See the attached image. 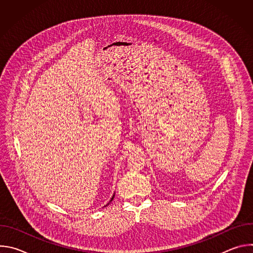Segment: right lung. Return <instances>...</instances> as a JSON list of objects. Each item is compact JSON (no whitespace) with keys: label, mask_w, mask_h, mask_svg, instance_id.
I'll list each match as a JSON object with an SVG mask.
<instances>
[{"label":"right lung","mask_w":253,"mask_h":253,"mask_svg":"<svg viewBox=\"0 0 253 253\" xmlns=\"http://www.w3.org/2000/svg\"><path fill=\"white\" fill-rule=\"evenodd\" d=\"M114 196H115V194H113V196H112V198H111V200H110V201H109V202H108V204H109V203H110V202H111V201H112V200H113V198H114ZM108 204H107V205H108ZM107 205H106V206H107Z\"/></svg>","instance_id":"right-lung-1"}]
</instances>
